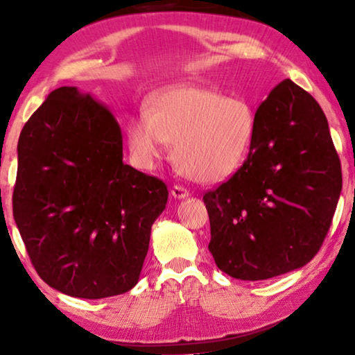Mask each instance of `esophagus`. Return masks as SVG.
<instances>
[{"instance_id": "esophagus-1", "label": "esophagus", "mask_w": 355, "mask_h": 355, "mask_svg": "<svg viewBox=\"0 0 355 355\" xmlns=\"http://www.w3.org/2000/svg\"><path fill=\"white\" fill-rule=\"evenodd\" d=\"M171 192H172V196L175 197V199H184V197L189 196V191L183 188V186H178V184L173 186Z\"/></svg>"}]
</instances>
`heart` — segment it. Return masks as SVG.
I'll use <instances>...</instances> for the list:
<instances>
[{"label": "heart", "instance_id": "1", "mask_svg": "<svg viewBox=\"0 0 355 355\" xmlns=\"http://www.w3.org/2000/svg\"><path fill=\"white\" fill-rule=\"evenodd\" d=\"M255 112L243 98L214 89L177 84L159 91L127 127L135 164L152 169L173 144L177 164L194 182L219 183L232 177L254 141Z\"/></svg>", "mask_w": 355, "mask_h": 355}]
</instances>
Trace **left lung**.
Masks as SVG:
<instances>
[{
    "mask_svg": "<svg viewBox=\"0 0 355 355\" xmlns=\"http://www.w3.org/2000/svg\"><path fill=\"white\" fill-rule=\"evenodd\" d=\"M341 192V164L321 106L291 80L255 112L244 164L203 202L220 271L266 280L302 268L321 249Z\"/></svg>",
    "mask_w": 355,
    "mask_h": 355,
    "instance_id": "1",
    "label": "left lung"
}]
</instances>
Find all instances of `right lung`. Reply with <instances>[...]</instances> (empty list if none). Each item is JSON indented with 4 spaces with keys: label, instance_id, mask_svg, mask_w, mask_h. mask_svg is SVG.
I'll return each instance as SVG.
<instances>
[{
    "label": "right lung",
    "instance_id": "add662e5",
    "mask_svg": "<svg viewBox=\"0 0 355 355\" xmlns=\"http://www.w3.org/2000/svg\"><path fill=\"white\" fill-rule=\"evenodd\" d=\"M17 150L12 211L40 279L83 299L130 291L169 191L123 163L111 111L59 87L29 117Z\"/></svg>",
    "mask_w": 355,
    "mask_h": 355
}]
</instances>
